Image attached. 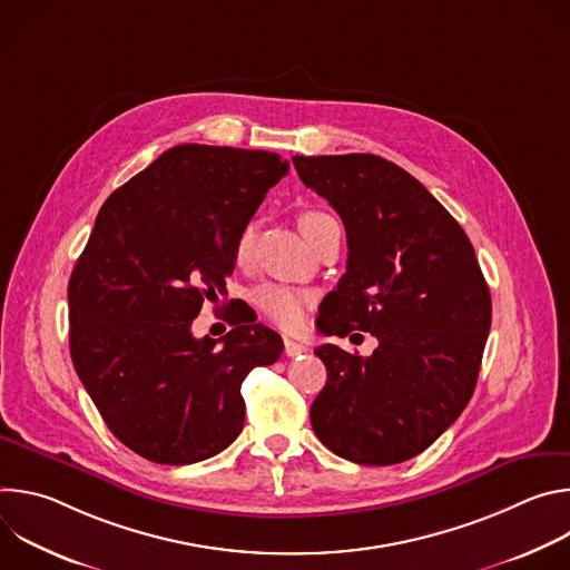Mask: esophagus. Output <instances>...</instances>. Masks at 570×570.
<instances>
[{
  "label": "esophagus",
  "instance_id": "34e87169",
  "mask_svg": "<svg viewBox=\"0 0 570 570\" xmlns=\"http://www.w3.org/2000/svg\"><path fill=\"white\" fill-rule=\"evenodd\" d=\"M284 354L286 356H299V354H306V345L293 341V338H284Z\"/></svg>",
  "mask_w": 570,
  "mask_h": 570
}]
</instances>
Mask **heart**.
Listing matches in <instances>:
<instances>
[{
	"label": "heart",
	"instance_id": "heart-1",
	"mask_svg": "<svg viewBox=\"0 0 570 570\" xmlns=\"http://www.w3.org/2000/svg\"><path fill=\"white\" fill-rule=\"evenodd\" d=\"M327 220H332V216L324 214V212H317V209H306L297 218L299 229H302L304 236L313 234L315 227H320L322 223H327ZM253 236H255L253 225H246L240 229L238 240H236V257L238 259L248 257L250 246H253ZM250 299H253L255 308L266 320H271L273 324H277V327H282L286 332H295V330L302 327L306 311L313 304L311 293L293 288V286H284V284H271V282L255 286L253 293H250Z\"/></svg>",
	"mask_w": 570,
	"mask_h": 570
}]
</instances>
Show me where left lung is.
Instances as JSON below:
<instances>
[{
  "label": "left lung",
  "instance_id": "obj_1",
  "mask_svg": "<svg viewBox=\"0 0 570 570\" xmlns=\"http://www.w3.org/2000/svg\"><path fill=\"white\" fill-rule=\"evenodd\" d=\"M293 165L347 232V273L322 302L320 332L379 341L372 356L315 350L327 383L311 426L356 464L411 460L473 394L492 327L490 286L460 223L409 171L370 153L295 155Z\"/></svg>",
  "mask_w": 570,
  "mask_h": 570
}]
</instances>
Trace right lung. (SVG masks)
<instances>
[{"label":"right lung","mask_w":570,"mask_h":570,"mask_svg":"<svg viewBox=\"0 0 570 570\" xmlns=\"http://www.w3.org/2000/svg\"><path fill=\"white\" fill-rule=\"evenodd\" d=\"M288 174L277 153L180 144L104 203L69 277V352L106 426L157 464L227 449L246 420L240 383L284 343L264 324L196 338L225 293L236 240Z\"/></svg>","instance_id":"right-lung-1"}]
</instances>
